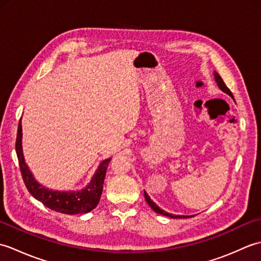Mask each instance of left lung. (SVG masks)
<instances>
[{
	"label": "left lung",
	"instance_id": "8db88e82",
	"mask_svg": "<svg viewBox=\"0 0 261 261\" xmlns=\"http://www.w3.org/2000/svg\"><path fill=\"white\" fill-rule=\"evenodd\" d=\"M214 80H215V83L216 84H218V86H219V88L222 92H224L225 94H228L229 96H231L232 98H233V95H232V93H231V91L229 90L228 87H226V85L224 84V82H223V80L221 79V76L216 73V71H214ZM234 99V98H233ZM145 198H146V201H147V203L149 204V206H150L154 212L156 213H158V214H162V215H165V216H168V218H173V219H180V218H191V216H185V215H175V214H171V213H168V212H166V211H164L163 208H160L158 205L154 203L152 199L149 197V195L148 194L145 192Z\"/></svg>",
	"mask_w": 261,
	"mask_h": 261
}]
</instances>
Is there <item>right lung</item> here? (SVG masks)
<instances>
[{
  "label": "right lung",
  "mask_w": 261,
  "mask_h": 261,
  "mask_svg": "<svg viewBox=\"0 0 261 261\" xmlns=\"http://www.w3.org/2000/svg\"><path fill=\"white\" fill-rule=\"evenodd\" d=\"M15 151L18 156L21 175L24 184L31 195L41 202L45 206L64 214H81L88 213L97 206L102 195L105 174L109 163L112 158L104 159L98 165L91 181L79 191H57L42 186L33 176L32 171L25 163L23 149H22V124L21 120L16 135Z\"/></svg>",
  "instance_id": "obj_1"
}]
</instances>
